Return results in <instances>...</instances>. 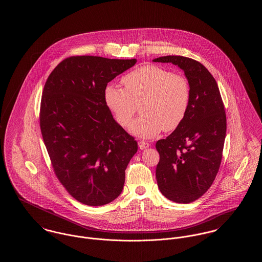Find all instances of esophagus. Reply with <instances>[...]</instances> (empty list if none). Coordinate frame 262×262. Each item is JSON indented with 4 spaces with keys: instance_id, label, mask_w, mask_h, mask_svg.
I'll list each match as a JSON object with an SVG mask.
<instances>
[{
    "instance_id": "esophagus-1",
    "label": "esophagus",
    "mask_w": 262,
    "mask_h": 262,
    "mask_svg": "<svg viewBox=\"0 0 262 262\" xmlns=\"http://www.w3.org/2000/svg\"><path fill=\"white\" fill-rule=\"evenodd\" d=\"M149 143L148 142H146V141H143V140H140L139 142H138V146H139V148L140 149H146V148H148L149 147Z\"/></svg>"
}]
</instances>
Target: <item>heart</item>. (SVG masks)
<instances>
[{
	"label": "heart",
	"mask_w": 262,
	"mask_h": 262,
	"mask_svg": "<svg viewBox=\"0 0 262 262\" xmlns=\"http://www.w3.org/2000/svg\"><path fill=\"white\" fill-rule=\"evenodd\" d=\"M125 88L107 85L104 99L123 126L129 125L143 101L141 115L129 126V132L141 138H151L161 130L173 132L187 116L191 89L187 77L156 66L145 64L125 75Z\"/></svg>",
	"instance_id": "b5f03b06"
}]
</instances>
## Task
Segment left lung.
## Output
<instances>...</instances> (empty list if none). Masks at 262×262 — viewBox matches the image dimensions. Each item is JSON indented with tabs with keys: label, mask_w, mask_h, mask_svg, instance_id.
Instances as JSON below:
<instances>
[{
	"label": "left lung",
	"mask_w": 262,
	"mask_h": 262,
	"mask_svg": "<svg viewBox=\"0 0 262 262\" xmlns=\"http://www.w3.org/2000/svg\"><path fill=\"white\" fill-rule=\"evenodd\" d=\"M153 62L178 66L190 84L185 120L169 137L156 142L160 191L177 203H190L207 191L218 173L227 129L224 104L215 78L200 62L183 56H165Z\"/></svg>",
	"instance_id": "left-lung-1"
}]
</instances>
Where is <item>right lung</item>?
<instances>
[{
    "instance_id": "1",
    "label": "right lung",
    "mask_w": 262,
    "mask_h": 262,
    "mask_svg": "<svg viewBox=\"0 0 262 262\" xmlns=\"http://www.w3.org/2000/svg\"><path fill=\"white\" fill-rule=\"evenodd\" d=\"M137 62L71 57L49 75L40 128L55 174L69 193L89 206L116 200L137 142L113 118L104 99L108 82Z\"/></svg>"
}]
</instances>
